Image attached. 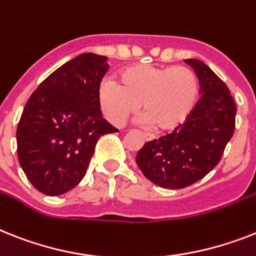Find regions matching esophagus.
Wrapping results in <instances>:
<instances>
[{"label": "esophagus", "mask_w": 256, "mask_h": 256, "mask_svg": "<svg viewBox=\"0 0 256 256\" xmlns=\"http://www.w3.org/2000/svg\"><path fill=\"white\" fill-rule=\"evenodd\" d=\"M146 140H148V138H146Z\"/></svg>", "instance_id": "34e87169"}]
</instances>
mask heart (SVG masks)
<instances>
[{"label": "heart", "instance_id": "b5f03b06", "mask_svg": "<svg viewBox=\"0 0 256 256\" xmlns=\"http://www.w3.org/2000/svg\"><path fill=\"white\" fill-rule=\"evenodd\" d=\"M199 78L187 66L137 64L120 72L116 82L100 84L98 99L106 119L122 126L138 110L158 132L180 126L199 98Z\"/></svg>", "mask_w": 256, "mask_h": 256}]
</instances>
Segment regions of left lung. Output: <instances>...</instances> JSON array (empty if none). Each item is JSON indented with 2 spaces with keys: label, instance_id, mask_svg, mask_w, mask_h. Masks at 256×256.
<instances>
[{
  "label": "left lung",
  "instance_id": "1",
  "mask_svg": "<svg viewBox=\"0 0 256 256\" xmlns=\"http://www.w3.org/2000/svg\"><path fill=\"white\" fill-rule=\"evenodd\" d=\"M184 61L199 78V102L184 124L146 142L136 156L145 178L162 188H184L204 178L217 166L236 128L237 107L228 86L202 61Z\"/></svg>",
  "mask_w": 256,
  "mask_h": 256
}]
</instances>
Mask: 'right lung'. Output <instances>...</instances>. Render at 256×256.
<instances>
[{
  "instance_id": "obj_1",
  "label": "right lung",
  "mask_w": 256,
  "mask_h": 256,
  "mask_svg": "<svg viewBox=\"0 0 256 256\" xmlns=\"http://www.w3.org/2000/svg\"><path fill=\"white\" fill-rule=\"evenodd\" d=\"M107 57L82 54L61 65L32 92L18 130V160L31 184L48 196L82 180L96 141L118 132L103 119L98 92Z\"/></svg>"
}]
</instances>
